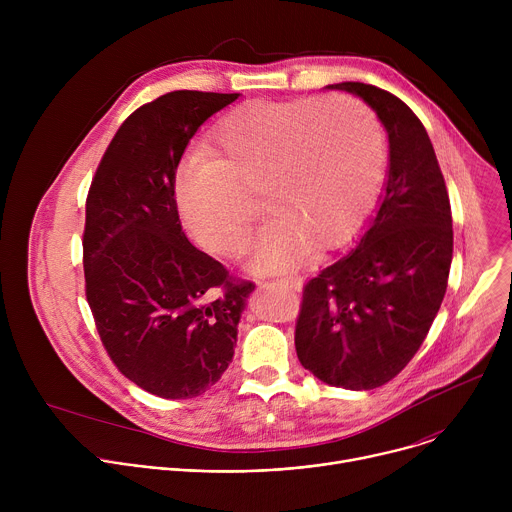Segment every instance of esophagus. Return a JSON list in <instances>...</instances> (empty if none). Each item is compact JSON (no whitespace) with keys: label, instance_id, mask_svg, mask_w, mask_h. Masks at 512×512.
<instances>
[{"label":"esophagus","instance_id":"1","mask_svg":"<svg viewBox=\"0 0 512 512\" xmlns=\"http://www.w3.org/2000/svg\"><path fill=\"white\" fill-rule=\"evenodd\" d=\"M275 283L283 285V287H287L291 291H300L302 289V279H298V277H281V279H275Z\"/></svg>","mask_w":512,"mask_h":512}]
</instances>
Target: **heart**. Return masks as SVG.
<instances>
[{
    "instance_id": "obj_1",
    "label": "heart",
    "mask_w": 512,
    "mask_h": 512,
    "mask_svg": "<svg viewBox=\"0 0 512 512\" xmlns=\"http://www.w3.org/2000/svg\"><path fill=\"white\" fill-rule=\"evenodd\" d=\"M212 154L196 152L174 174L176 208L204 249L233 257L249 239L259 188L269 221L251 269L296 267L314 245L346 243L367 218L385 176V133L356 99L247 101L212 131Z\"/></svg>"
}]
</instances>
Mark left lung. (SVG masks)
<instances>
[{"label":"left lung","mask_w":512,"mask_h":512,"mask_svg":"<svg viewBox=\"0 0 512 512\" xmlns=\"http://www.w3.org/2000/svg\"><path fill=\"white\" fill-rule=\"evenodd\" d=\"M326 89L356 95L377 113L389 166L379 206L354 247L306 283L296 350L322 383L369 391L407 367L442 306L452 208L429 135L401 99L364 83Z\"/></svg>","instance_id":"1"}]
</instances>
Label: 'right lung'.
Masks as SVG:
<instances>
[{
    "instance_id": "add662e5",
    "label": "right lung",
    "mask_w": 512,
    "mask_h": 512,
    "mask_svg": "<svg viewBox=\"0 0 512 512\" xmlns=\"http://www.w3.org/2000/svg\"><path fill=\"white\" fill-rule=\"evenodd\" d=\"M239 93L174 91L131 113L97 168L85 223L87 300L115 367L162 399L223 377L255 289L184 235L174 174L198 127Z\"/></svg>"
}]
</instances>
